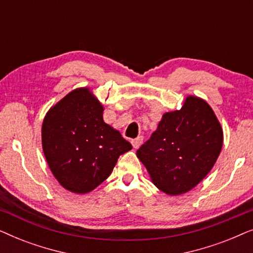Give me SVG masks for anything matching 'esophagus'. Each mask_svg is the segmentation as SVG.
I'll list each match as a JSON object with an SVG mask.
<instances>
[{
	"mask_svg": "<svg viewBox=\"0 0 253 253\" xmlns=\"http://www.w3.org/2000/svg\"><path fill=\"white\" fill-rule=\"evenodd\" d=\"M141 143H143V137L139 136L137 138H134V139H131V144H132V146L134 148H138L141 145Z\"/></svg>",
	"mask_w": 253,
	"mask_h": 253,
	"instance_id": "1",
	"label": "esophagus"
}]
</instances>
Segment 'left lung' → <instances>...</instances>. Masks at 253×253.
I'll return each instance as SVG.
<instances>
[{
    "instance_id": "left-lung-1",
    "label": "left lung",
    "mask_w": 253,
    "mask_h": 253,
    "mask_svg": "<svg viewBox=\"0 0 253 253\" xmlns=\"http://www.w3.org/2000/svg\"><path fill=\"white\" fill-rule=\"evenodd\" d=\"M222 144V127L213 109L205 100L189 95L181 109L164 114L137 157L158 189L182 195L205 178Z\"/></svg>"
}]
</instances>
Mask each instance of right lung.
<instances>
[{"instance_id": "right-lung-1", "label": "right lung", "mask_w": 253, "mask_h": 253, "mask_svg": "<svg viewBox=\"0 0 253 253\" xmlns=\"http://www.w3.org/2000/svg\"><path fill=\"white\" fill-rule=\"evenodd\" d=\"M103 107L86 87L76 88L48 110L41 129L42 150L58 183L87 193L112 174L121 154L132 146L103 122Z\"/></svg>"}]
</instances>
